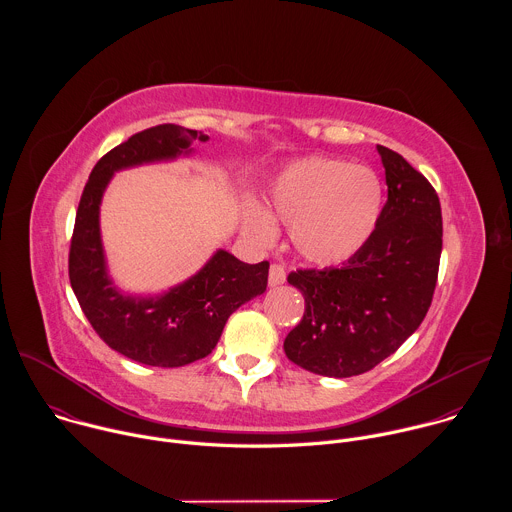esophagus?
I'll return each mask as SVG.
<instances>
[{
	"mask_svg": "<svg viewBox=\"0 0 512 512\" xmlns=\"http://www.w3.org/2000/svg\"><path fill=\"white\" fill-rule=\"evenodd\" d=\"M281 283H285V269H283L281 265L273 263V265L269 267V285H271V287H277V285H281Z\"/></svg>",
	"mask_w": 512,
	"mask_h": 512,
	"instance_id": "obj_1",
	"label": "esophagus"
}]
</instances>
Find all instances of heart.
<instances>
[{
	"label": "heart",
	"instance_id": "heart-1",
	"mask_svg": "<svg viewBox=\"0 0 512 512\" xmlns=\"http://www.w3.org/2000/svg\"><path fill=\"white\" fill-rule=\"evenodd\" d=\"M383 184L367 168L334 158H304L285 166L269 188L271 212L289 225L296 253L320 267L340 265L373 237L383 212ZM245 231L261 245L275 239L267 212L249 206Z\"/></svg>",
	"mask_w": 512,
	"mask_h": 512
}]
</instances>
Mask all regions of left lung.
<instances>
[{"label": "left lung", "mask_w": 512, "mask_h": 512, "mask_svg": "<svg viewBox=\"0 0 512 512\" xmlns=\"http://www.w3.org/2000/svg\"><path fill=\"white\" fill-rule=\"evenodd\" d=\"M387 180L379 225L342 267L298 269L287 281L306 312L283 350L298 367L334 379L362 375L423 322L442 255V206L403 156L377 145Z\"/></svg>", "instance_id": "left-lung-1"}]
</instances>
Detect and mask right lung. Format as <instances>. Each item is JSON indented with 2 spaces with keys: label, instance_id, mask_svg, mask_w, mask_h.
Listing matches in <instances>:
<instances>
[{
  "label": "right lung",
  "instance_id": "add662e5",
  "mask_svg": "<svg viewBox=\"0 0 512 512\" xmlns=\"http://www.w3.org/2000/svg\"><path fill=\"white\" fill-rule=\"evenodd\" d=\"M194 139L206 141L208 135L166 123L131 135L105 154L83 190L70 241L68 277L87 320L105 344L148 367L174 369L208 356L229 316L267 287V261L249 265L225 249L160 296L125 294L109 275L99 212L113 174L190 156Z\"/></svg>",
  "mask_w": 512,
  "mask_h": 512
}]
</instances>
